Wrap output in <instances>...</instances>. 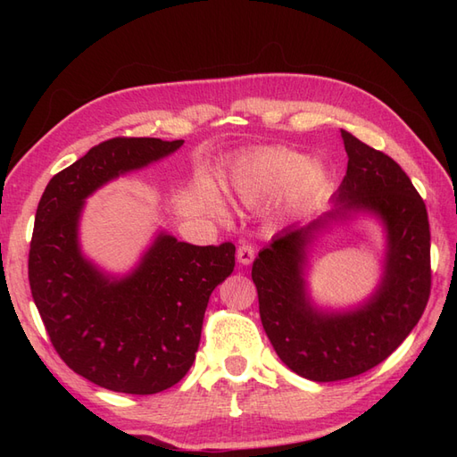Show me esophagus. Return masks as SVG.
Segmentation results:
<instances>
[{"mask_svg":"<svg viewBox=\"0 0 457 457\" xmlns=\"http://www.w3.org/2000/svg\"><path fill=\"white\" fill-rule=\"evenodd\" d=\"M237 259L240 265H252V261L255 259V247L252 244H242L237 252Z\"/></svg>","mask_w":457,"mask_h":457,"instance_id":"obj_1","label":"esophagus"}]
</instances>
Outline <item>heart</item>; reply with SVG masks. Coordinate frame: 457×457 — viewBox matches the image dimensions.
<instances>
[{"label": "heart", "instance_id": "heart-1", "mask_svg": "<svg viewBox=\"0 0 457 457\" xmlns=\"http://www.w3.org/2000/svg\"><path fill=\"white\" fill-rule=\"evenodd\" d=\"M329 171L322 162L307 160L286 146H259L230 163L225 175L228 195L244 205H259L276 198L280 215L295 213L324 195ZM207 202L215 204V190L204 188Z\"/></svg>", "mask_w": 457, "mask_h": 457}]
</instances>
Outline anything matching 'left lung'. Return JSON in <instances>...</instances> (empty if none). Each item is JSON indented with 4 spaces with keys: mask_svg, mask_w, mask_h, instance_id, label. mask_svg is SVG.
Returning <instances> with one entry per match:
<instances>
[{
    "mask_svg": "<svg viewBox=\"0 0 457 457\" xmlns=\"http://www.w3.org/2000/svg\"><path fill=\"white\" fill-rule=\"evenodd\" d=\"M347 175L329 210L276 234L253 261L265 334L297 376L328 383L383 362L420 322L431 294V232L410 177L383 152L341 129ZM361 214L380 220L386 237L377 289L347 310L318 308L308 289V253L318 233Z\"/></svg>",
    "mask_w": 457,
    "mask_h": 457,
    "instance_id": "1",
    "label": "left lung"
}]
</instances>
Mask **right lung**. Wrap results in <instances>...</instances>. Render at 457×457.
I'll use <instances>...</instances> for the list:
<instances>
[{"mask_svg": "<svg viewBox=\"0 0 457 457\" xmlns=\"http://www.w3.org/2000/svg\"><path fill=\"white\" fill-rule=\"evenodd\" d=\"M185 141L118 137L54 175L36 212L29 278L54 351L108 391L154 395L185 378L213 289L234 269L232 242L195 245L158 230L126 274L89 259L79 242L86 200Z\"/></svg>", "mask_w": 457, "mask_h": 457, "instance_id": "right-lung-1", "label": "right lung"}]
</instances>
